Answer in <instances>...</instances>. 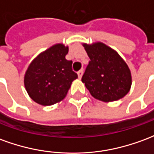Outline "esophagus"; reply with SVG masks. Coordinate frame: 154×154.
<instances>
[{"label": "esophagus", "mask_w": 154, "mask_h": 154, "mask_svg": "<svg viewBox=\"0 0 154 154\" xmlns=\"http://www.w3.org/2000/svg\"><path fill=\"white\" fill-rule=\"evenodd\" d=\"M82 74H83V70H80L78 72H77V75H78V77L79 78H82Z\"/></svg>", "instance_id": "1"}]
</instances>
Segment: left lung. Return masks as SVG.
<instances>
[{"label": "left lung", "mask_w": 154, "mask_h": 154, "mask_svg": "<svg viewBox=\"0 0 154 154\" xmlns=\"http://www.w3.org/2000/svg\"><path fill=\"white\" fill-rule=\"evenodd\" d=\"M90 58L82 82L91 95L103 102L122 98L129 92L132 77L128 66L118 53L102 42L83 44Z\"/></svg>", "instance_id": "1"}]
</instances>
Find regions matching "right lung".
Wrapping results in <instances>:
<instances>
[{
	"mask_svg": "<svg viewBox=\"0 0 154 154\" xmlns=\"http://www.w3.org/2000/svg\"><path fill=\"white\" fill-rule=\"evenodd\" d=\"M68 47L56 44L34 59L24 77L26 90L34 102L50 106L62 101L77 74L66 59Z\"/></svg>",
	"mask_w": 154,
	"mask_h": 154,
	"instance_id": "add662e5",
	"label": "right lung"
}]
</instances>
